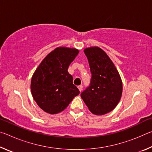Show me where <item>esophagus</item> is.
Instances as JSON below:
<instances>
[{
    "label": "esophagus",
    "instance_id": "obj_1",
    "mask_svg": "<svg viewBox=\"0 0 152 152\" xmlns=\"http://www.w3.org/2000/svg\"><path fill=\"white\" fill-rule=\"evenodd\" d=\"M78 88L79 89V91L81 92V91H82V85H80V86H78Z\"/></svg>",
    "mask_w": 152,
    "mask_h": 152
}]
</instances>
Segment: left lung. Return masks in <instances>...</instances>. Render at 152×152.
<instances>
[{
    "mask_svg": "<svg viewBox=\"0 0 152 152\" xmlns=\"http://www.w3.org/2000/svg\"><path fill=\"white\" fill-rule=\"evenodd\" d=\"M92 74L89 86L80 96L92 113L102 115L117 107L122 95L123 84L114 64L99 47L84 50Z\"/></svg>",
    "mask_w": 152,
    "mask_h": 152,
    "instance_id": "1",
    "label": "left lung"
}]
</instances>
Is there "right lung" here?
Here are the masks:
<instances>
[{
	"label": "right lung",
	"mask_w": 152,
	"mask_h": 152,
	"mask_svg": "<svg viewBox=\"0 0 152 152\" xmlns=\"http://www.w3.org/2000/svg\"><path fill=\"white\" fill-rule=\"evenodd\" d=\"M79 51L60 47L51 51L33 74L31 91L38 106L50 114H57L80 93L68 69Z\"/></svg>",
	"instance_id": "1"
}]
</instances>
